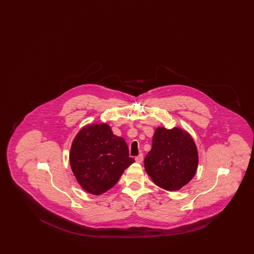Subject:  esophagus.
Here are the masks:
<instances>
[{
	"mask_svg": "<svg viewBox=\"0 0 254 254\" xmlns=\"http://www.w3.org/2000/svg\"><path fill=\"white\" fill-rule=\"evenodd\" d=\"M135 160H136L137 163H142L143 160H144V155L141 153V154H139L137 157L135 158Z\"/></svg>",
	"mask_w": 254,
	"mask_h": 254,
	"instance_id": "34e87169",
	"label": "esophagus"
}]
</instances>
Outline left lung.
<instances>
[{
    "label": "left lung",
    "mask_w": 254,
    "mask_h": 254,
    "mask_svg": "<svg viewBox=\"0 0 254 254\" xmlns=\"http://www.w3.org/2000/svg\"><path fill=\"white\" fill-rule=\"evenodd\" d=\"M145 171L158 187L179 190L190 181L198 167V151L191 136L180 127H157L145 156Z\"/></svg>",
    "instance_id": "1"
}]
</instances>
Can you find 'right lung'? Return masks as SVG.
<instances>
[{
	"label": "right lung",
	"instance_id": "add662e5",
	"mask_svg": "<svg viewBox=\"0 0 254 254\" xmlns=\"http://www.w3.org/2000/svg\"><path fill=\"white\" fill-rule=\"evenodd\" d=\"M126 141L107 124L84 127L73 140L69 163L85 191L100 195L110 190L132 163Z\"/></svg>",
	"mask_w": 254,
	"mask_h": 254
}]
</instances>
